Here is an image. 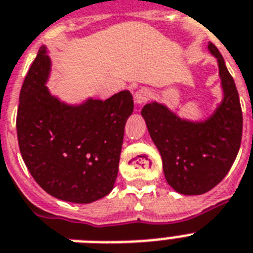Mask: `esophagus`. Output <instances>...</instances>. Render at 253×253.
Segmentation results:
<instances>
[{"mask_svg": "<svg viewBox=\"0 0 253 253\" xmlns=\"http://www.w3.org/2000/svg\"><path fill=\"white\" fill-rule=\"evenodd\" d=\"M152 96L153 92L150 88H148V87H141V88H139V90L135 92L133 99H135V103H136L137 105H143V104L148 103V101L152 99Z\"/></svg>", "mask_w": 253, "mask_h": 253, "instance_id": "1", "label": "esophagus"}]
</instances>
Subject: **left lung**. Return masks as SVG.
<instances>
[{"label": "left lung", "instance_id": "obj_1", "mask_svg": "<svg viewBox=\"0 0 253 253\" xmlns=\"http://www.w3.org/2000/svg\"><path fill=\"white\" fill-rule=\"evenodd\" d=\"M209 50L217 59L224 99L205 122L181 120L158 103L144 105L141 114L158 148L163 172L180 194L198 195L211 190L233 166L242 141L243 117L234 80L215 44Z\"/></svg>", "mask_w": 253, "mask_h": 253}]
</instances>
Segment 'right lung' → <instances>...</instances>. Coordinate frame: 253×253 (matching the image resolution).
Segmentation results:
<instances>
[{"mask_svg": "<svg viewBox=\"0 0 253 253\" xmlns=\"http://www.w3.org/2000/svg\"><path fill=\"white\" fill-rule=\"evenodd\" d=\"M50 65L42 46L19 96V148L44 192L67 202L91 203L113 189L132 95L121 91L104 101L67 105L44 86Z\"/></svg>", "mask_w": 253, "mask_h": 253, "instance_id": "add662e5", "label": "right lung"}]
</instances>
